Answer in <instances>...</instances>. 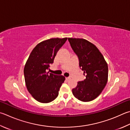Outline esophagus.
<instances>
[{
	"instance_id": "1",
	"label": "esophagus",
	"mask_w": 130,
	"mask_h": 130,
	"mask_svg": "<svg viewBox=\"0 0 130 130\" xmlns=\"http://www.w3.org/2000/svg\"><path fill=\"white\" fill-rule=\"evenodd\" d=\"M70 79V77H66V80H67V81H68V80Z\"/></svg>"
}]
</instances>
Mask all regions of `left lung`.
<instances>
[{
  "instance_id": "left-lung-1",
  "label": "left lung",
  "mask_w": 130,
  "mask_h": 130,
  "mask_svg": "<svg viewBox=\"0 0 130 130\" xmlns=\"http://www.w3.org/2000/svg\"><path fill=\"white\" fill-rule=\"evenodd\" d=\"M68 41L78 58L79 68L86 77L72 89L73 94L82 102L93 101L100 95L107 84V63L98 49L89 41L75 38H68Z\"/></svg>"
}]
</instances>
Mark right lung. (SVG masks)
<instances>
[{
    "label": "right lung",
    "mask_w": 130,
    "mask_h": 130,
    "mask_svg": "<svg viewBox=\"0 0 130 130\" xmlns=\"http://www.w3.org/2000/svg\"><path fill=\"white\" fill-rule=\"evenodd\" d=\"M67 38L51 39L40 42L33 49L25 63L24 74L28 91L41 103L51 102L57 97L65 78L46 72Z\"/></svg>",
    "instance_id": "obj_1"
}]
</instances>
